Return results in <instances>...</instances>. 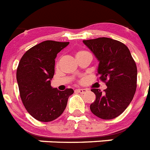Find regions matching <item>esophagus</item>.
I'll return each instance as SVG.
<instances>
[{
  "label": "esophagus",
  "mask_w": 150,
  "mask_h": 150,
  "mask_svg": "<svg viewBox=\"0 0 150 150\" xmlns=\"http://www.w3.org/2000/svg\"><path fill=\"white\" fill-rule=\"evenodd\" d=\"M76 91L78 92V93H81V94H85L88 91H87V89H76Z\"/></svg>",
  "instance_id": "esophagus-1"
}]
</instances>
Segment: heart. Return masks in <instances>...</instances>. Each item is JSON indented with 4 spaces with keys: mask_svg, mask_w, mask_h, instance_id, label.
<instances>
[{
    "mask_svg": "<svg viewBox=\"0 0 150 150\" xmlns=\"http://www.w3.org/2000/svg\"><path fill=\"white\" fill-rule=\"evenodd\" d=\"M83 52H85V51H79V52L76 53V55L80 54V53H83Z\"/></svg>",
    "mask_w": 150,
    "mask_h": 150,
    "instance_id": "heart-1",
    "label": "heart"
}]
</instances>
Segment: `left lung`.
<instances>
[{
    "mask_svg": "<svg viewBox=\"0 0 150 150\" xmlns=\"http://www.w3.org/2000/svg\"><path fill=\"white\" fill-rule=\"evenodd\" d=\"M83 42L99 62L98 74L107 81V88L92 89L96 99L90 106L94 115L112 119L127 108L136 91L137 67L126 45L110 38L83 40Z\"/></svg>",
    "mask_w": 150,
    "mask_h": 150,
    "instance_id": "left-lung-1",
    "label": "left lung"
}]
</instances>
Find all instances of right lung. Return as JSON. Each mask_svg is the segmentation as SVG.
Listing matches in <instances>:
<instances>
[{"label": "right lung", "instance_id": "add662e5", "mask_svg": "<svg viewBox=\"0 0 150 150\" xmlns=\"http://www.w3.org/2000/svg\"><path fill=\"white\" fill-rule=\"evenodd\" d=\"M69 42L47 40L35 45L21 57L17 69V82L24 106L36 120L48 122L65 110L69 88L61 91L51 86L55 73V59Z\"/></svg>", "mask_w": 150, "mask_h": 150}]
</instances>
